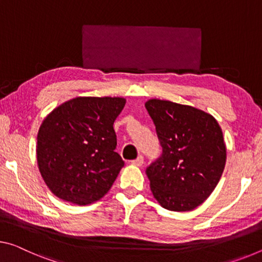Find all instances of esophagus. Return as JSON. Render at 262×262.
<instances>
[{
	"label": "esophagus",
	"instance_id": "34e87169",
	"mask_svg": "<svg viewBox=\"0 0 262 262\" xmlns=\"http://www.w3.org/2000/svg\"><path fill=\"white\" fill-rule=\"evenodd\" d=\"M134 165H136V166H142V165L144 164V157L143 156H138L135 160H132L131 162Z\"/></svg>",
	"mask_w": 262,
	"mask_h": 262
}]
</instances>
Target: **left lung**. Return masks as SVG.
Here are the masks:
<instances>
[{"label": "left lung", "mask_w": 262, "mask_h": 262, "mask_svg": "<svg viewBox=\"0 0 262 262\" xmlns=\"http://www.w3.org/2000/svg\"><path fill=\"white\" fill-rule=\"evenodd\" d=\"M163 154L146 168L152 194L168 211L198 207L214 191L226 164L221 127L207 112L170 100L148 99Z\"/></svg>", "instance_id": "8db88e82"}]
</instances>
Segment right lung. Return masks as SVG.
I'll return each instance as SVG.
<instances>
[{
  "mask_svg": "<svg viewBox=\"0 0 262 262\" xmlns=\"http://www.w3.org/2000/svg\"><path fill=\"white\" fill-rule=\"evenodd\" d=\"M123 97H76L54 108L39 126L38 170L59 199L88 205L103 198L124 166L115 152L114 123Z\"/></svg>",
  "mask_w": 262,
  "mask_h": 262,
  "instance_id": "1",
  "label": "right lung"
}]
</instances>
